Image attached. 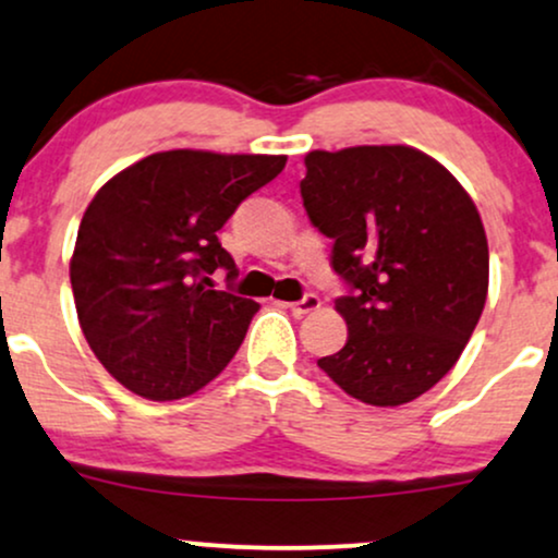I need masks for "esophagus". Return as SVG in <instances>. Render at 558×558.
<instances>
[{
	"mask_svg": "<svg viewBox=\"0 0 558 558\" xmlns=\"http://www.w3.org/2000/svg\"><path fill=\"white\" fill-rule=\"evenodd\" d=\"M318 307H320L318 294H305V298L298 300V303H290V311L294 316H307V313L318 311Z\"/></svg>",
	"mask_w": 558,
	"mask_h": 558,
	"instance_id": "obj_1",
	"label": "esophagus"
}]
</instances>
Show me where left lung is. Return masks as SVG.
Listing matches in <instances>:
<instances>
[{
  "label": "left lung",
  "mask_w": 558,
  "mask_h": 558,
  "mask_svg": "<svg viewBox=\"0 0 558 558\" xmlns=\"http://www.w3.org/2000/svg\"><path fill=\"white\" fill-rule=\"evenodd\" d=\"M300 182L331 266L347 342L318 368L350 397L397 408L441 381L488 294V240L457 177L412 146L311 150Z\"/></svg>",
  "instance_id": "obj_1"
}]
</instances>
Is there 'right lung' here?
I'll list each match as a JSON object with an SVG mask.
<instances>
[{
    "label": "right lung",
    "instance_id": "add662e5",
    "mask_svg": "<svg viewBox=\"0 0 558 558\" xmlns=\"http://www.w3.org/2000/svg\"><path fill=\"white\" fill-rule=\"evenodd\" d=\"M287 156L177 148L130 163L94 195L70 281L98 363L137 397L169 402L227 368L258 303L214 290L238 277L219 232Z\"/></svg>",
    "mask_w": 558,
    "mask_h": 558
}]
</instances>
